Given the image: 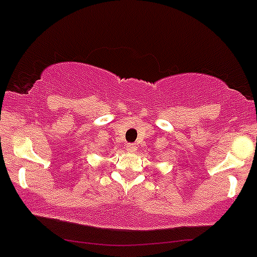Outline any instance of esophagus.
Masks as SVG:
<instances>
[{
  "label": "esophagus",
  "mask_w": 257,
  "mask_h": 257,
  "mask_svg": "<svg viewBox=\"0 0 257 257\" xmlns=\"http://www.w3.org/2000/svg\"><path fill=\"white\" fill-rule=\"evenodd\" d=\"M126 150L128 153H135L136 152V145L135 144H127Z\"/></svg>",
  "instance_id": "esophagus-1"
}]
</instances>
